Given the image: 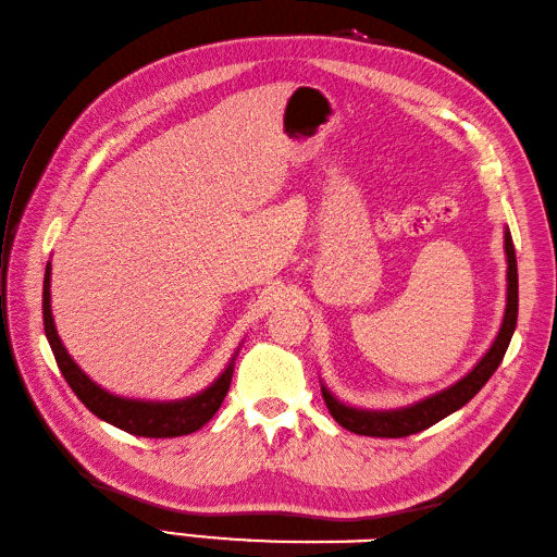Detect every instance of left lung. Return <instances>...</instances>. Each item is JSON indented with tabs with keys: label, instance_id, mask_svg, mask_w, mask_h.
Returning a JSON list of instances; mask_svg holds the SVG:
<instances>
[{
	"label": "left lung",
	"instance_id": "left-lung-1",
	"mask_svg": "<svg viewBox=\"0 0 557 557\" xmlns=\"http://www.w3.org/2000/svg\"><path fill=\"white\" fill-rule=\"evenodd\" d=\"M503 239H506V261H508L506 313H503V322L494 344H491L488 351L482 356L480 363L465 374L462 380L450 384L448 389L438 392L434 396H426L418 400V404H410L406 408H394V410H363V408L346 406L327 389L325 384H322V398H325L332 418L337 420L344 430L354 434H363V436H382V438H400V436L418 434L426 430V426L436 424L438 420H444L446 416H450V412L462 408L488 382L491 374H494L496 368L500 366L503 356H506L515 325H517V258H515V247H512V237L508 227Z\"/></svg>",
	"mask_w": 557,
	"mask_h": 557
}]
</instances>
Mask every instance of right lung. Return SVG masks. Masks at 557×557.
<instances>
[{"label": "right lung", "instance_id": "add662e5", "mask_svg": "<svg viewBox=\"0 0 557 557\" xmlns=\"http://www.w3.org/2000/svg\"><path fill=\"white\" fill-rule=\"evenodd\" d=\"M51 263L45 270V289H42V318H45V334L47 342L54 351L57 366L75 396L83 400L89 412L103 422H109L119 430L135 434V436H149V438H171V436H185L201 430L209 422L215 410L223 404V398L230 389L232 372H235V358L227 363V368L220 372V377L206 386L203 392L175 398V400H145V398H125L115 396L107 389H101L97 382H92L81 370V366L69 356L66 346L61 344V337L54 325V315H51Z\"/></svg>", "mask_w": 557, "mask_h": 557}]
</instances>
